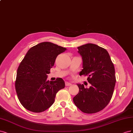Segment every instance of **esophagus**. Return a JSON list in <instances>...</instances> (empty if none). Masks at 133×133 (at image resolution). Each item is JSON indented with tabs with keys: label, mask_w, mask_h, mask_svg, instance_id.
Masks as SVG:
<instances>
[{
	"label": "esophagus",
	"mask_w": 133,
	"mask_h": 133,
	"mask_svg": "<svg viewBox=\"0 0 133 133\" xmlns=\"http://www.w3.org/2000/svg\"><path fill=\"white\" fill-rule=\"evenodd\" d=\"M65 85H66V86H70V85H72V84L71 83L68 82H65Z\"/></svg>",
	"instance_id": "esophagus-1"
}]
</instances>
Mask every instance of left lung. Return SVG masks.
I'll return each instance as SVG.
<instances>
[{"mask_svg":"<svg viewBox=\"0 0 133 133\" xmlns=\"http://www.w3.org/2000/svg\"><path fill=\"white\" fill-rule=\"evenodd\" d=\"M83 60L79 75L88 76L89 88L77 84L79 92L74 102L82 112L96 113L103 109L112 97L116 82L115 69L110 56L105 49L93 44L77 48Z\"/></svg>","mask_w":133,"mask_h":133,"instance_id":"left-lung-1","label":"left lung"}]
</instances>
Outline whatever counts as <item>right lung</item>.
Returning <instances> with one entry per match:
<instances>
[{
	"label": "right lung",
	"mask_w": 133,
	"mask_h": 133,
	"mask_svg": "<svg viewBox=\"0 0 133 133\" xmlns=\"http://www.w3.org/2000/svg\"><path fill=\"white\" fill-rule=\"evenodd\" d=\"M66 49L50 42H43L30 49L16 73L15 89L20 103L34 113L48 109L54 103L56 93L65 88L61 78L47 80L57 56Z\"/></svg>",
	"instance_id": "add662e5"
}]
</instances>
